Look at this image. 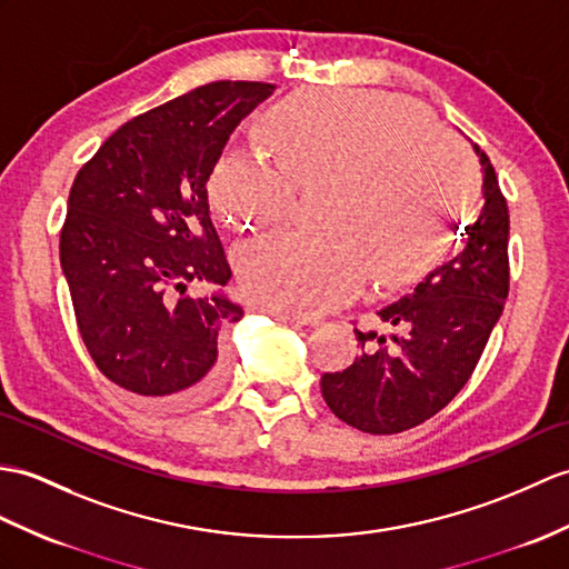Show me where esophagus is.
<instances>
[{"instance_id": "esophagus-1", "label": "esophagus", "mask_w": 569, "mask_h": 569, "mask_svg": "<svg viewBox=\"0 0 569 569\" xmlns=\"http://www.w3.org/2000/svg\"><path fill=\"white\" fill-rule=\"evenodd\" d=\"M249 310H252V312H263V315H271V317H276V320H281V322L315 325V320H312V317H308V315H290V312H283V310H273V308H267V306H259V302H254V306H249Z\"/></svg>"}]
</instances>
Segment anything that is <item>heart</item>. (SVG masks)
Masks as SVG:
<instances>
[{
  "label": "heart",
  "mask_w": 569,
  "mask_h": 569,
  "mask_svg": "<svg viewBox=\"0 0 569 569\" xmlns=\"http://www.w3.org/2000/svg\"><path fill=\"white\" fill-rule=\"evenodd\" d=\"M276 164L232 154L208 181L232 230L281 222L293 196L322 193L317 230L273 232L234 249V271L259 306L315 315L349 300L366 273L402 286L431 271L475 201L466 150L417 103L368 89H300L259 118Z\"/></svg>",
  "instance_id": "b5f03b06"
}]
</instances>
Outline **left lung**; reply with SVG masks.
<instances>
[{
    "instance_id": "left-lung-1",
    "label": "left lung",
    "mask_w": 569,
    "mask_h": 569,
    "mask_svg": "<svg viewBox=\"0 0 569 569\" xmlns=\"http://www.w3.org/2000/svg\"><path fill=\"white\" fill-rule=\"evenodd\" d=\"M482 167L485 206L460 232L463 247L429 271L412 293L378 310L376 329H353L361 356L322 376V398L349 427L400 433L433 417L466 386L509 296V210L495 167L472 144Z\"/></svg>"
}]
</instances>
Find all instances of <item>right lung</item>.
<instances>
[{
    "label": "right lung",
    "mask_w": 569,
    "mask_h": 569,
    "mask_svg": "<svg viewBox=\"0 0 569 569\" xmlns=\"http://www.w3.org/2000/svg\"><path fill=\"white\" fill-rule=\"evenodd\" d=\"M273 89L210 82L157 106L118 128L72 183L60 267L79 335L99 371L144 402H201L228 373V329L244 310L222 290L232 271L206 183ZM191 280L217 290L189 299Z\"/></svg>",
    "instance_id": "add662e5"
}]
</instances>
